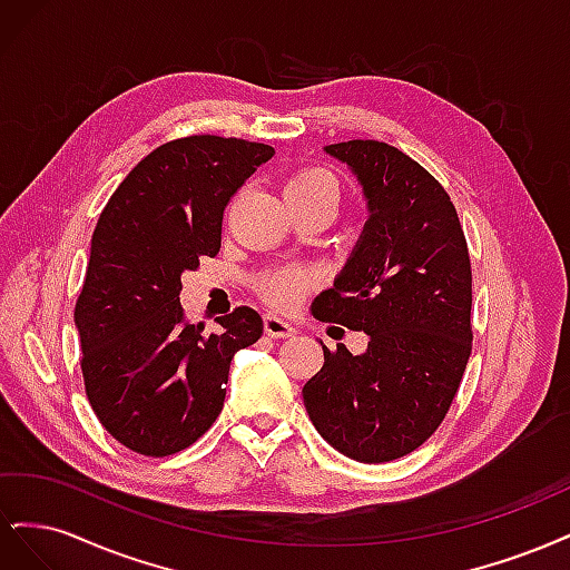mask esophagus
Instances as JSON below:
<instances>
[{
  "label": "esophagus",
  "mask_w": 570,
  "mask_h": 570,
  "mask_svg": "<svg viewBox=\"0 0 570 570\" xmlns=\"http://www.w3.org/2000/svg\"><path fill=\"white\" fill-rule=\"evenodd\" d=\"M264 331L268 337H295L297 335V327L278 314L264 316Z\"/></svg>",
  "instance_id": "esophagus-1"
}]
</instances>
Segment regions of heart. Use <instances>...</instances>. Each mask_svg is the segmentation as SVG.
Here are the masks:
<instances>
[{
  "label": "heart",
  "instance_id": "obj_1",
  "mask_svg": "<svg viewBox=\"0 0 570 570\" xmlns=\"http://www.w3.org/2000/svg\"><path fill=\"white\" fill-rule=\"evenodd\" d=\"M292 193L316 195L337 204L340 187L335 176L327 174L325 168H302L285 183V195H292ZM314 281L316 275L306 268H283L264 281V295L275 306H283V308L295 306L302 299L304 292L314 285Z\"/></svg>",
  "mask_w": 570,
  "mask_h": 570
}]
</instances>
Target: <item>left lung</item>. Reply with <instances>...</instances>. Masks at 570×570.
<instances>
[{
    "instance_id": "8db88e82",
    "label": "left lung",
    "mask_w": 570,
    "mask_h": 570,
    "mask_svg": "<svg viewBox=\"0 0 570 570\" xmlns=\"http://www.w3.org/2000/svg\"><path fill=\"white\" fill-rule=\"evenodd\" d=\"M325 151L364 187L368 220L312 314L368 335L354 356L323 344L302 390L308 419L344 456L411 454L450 411L471 356V256L446 189L392 145L350 140Z\"/></svg>"
}]
</instances>
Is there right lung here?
Here are the masks:
<instances>
[{"label":"right lung","mask_w":570,"mask_h":570,"mask_svg":"<svg viewBox=\"0 0 570 570\" xmlns=\"http://www.w3.org/2000/svg\"><path fill=\"white\" fill-rule=\"evenodd\" d=\"M275 154L262 142L189 135L137 164L101 212L76 302L85 392L99 423L145 456L183 452L214 425L230 361L264 321L237 306L218 333L185 321L180 275L220 249L223 212Z\"/></svg>","instance_id":"obj_1"}]
</instances>
